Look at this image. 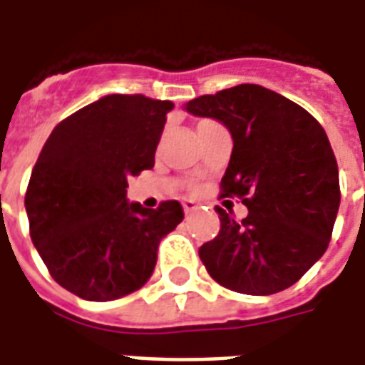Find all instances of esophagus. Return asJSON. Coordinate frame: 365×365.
<instances>
[{
    "instance_id": "esophagus-1",
    "label": "esophagus",
    "mask_w": 365,
    "mask_h": 365,
    "mask_svg": "<svg viewBox=\"0 0 365 365\" xmlns=\"http://www.w3.org/2000/svg\"><path fill=\"white\" fill-rule=\"evenodd\" d=\"M182 205H183V211H185V213H191V211H195V209H199L197 203H195V201H191V199H185Z\"/></svg>"
}]
</instances>
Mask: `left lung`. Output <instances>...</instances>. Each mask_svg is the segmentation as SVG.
Instances as JSON below:
<instances>
[{
    "label": "left lung",
    "mask_w": 365,
    "mask_h": 365,
    "mask_svg": "<svg viewBox=\"0 0 365 365\" xmlns=\"http://www.w3.org/2000/svg\"><path fill=\"white\" fill-rule=\"evenodd\" d=\"M227 127L232 154L222 195L248 207L238 222L217 207L219 235L199 248L215 282L246 295L291 287L321 260L340 207L338 164L313 115L256 83H240L183 105Z\"/></svg>",
    "instance_id": "left-lung-1"
}]
</instances>
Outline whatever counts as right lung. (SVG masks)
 Segmentation results:
<instances>
[{
    "label": "right lung",
    "instance_id": "right-lung-1",
    "mask_svg": "<svg viewBox=\"0 0 365 365\" xmlns=\"http://www.w3.org/2000/svg\"><path fill=\"white\" fill-rule=\"evenodd\" d=\"M172 101L111 93L52 130L27 195L31 240L64 289L113 301L150 279L162 238L183 221L178 201L146 209L127 178L154 166Z\"/></svg>",
    "mask_w": 365,
    "mask_h": 365
}]
</instances>
